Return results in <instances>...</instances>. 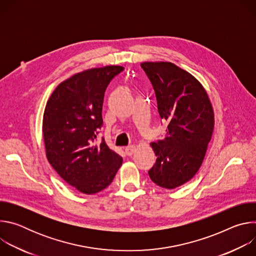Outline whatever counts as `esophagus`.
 Here are the masks:
<instances>
[{"instance_id":"1","label":"esophagus","mask_w":256,"mask_h":256,"mask_svg":"<svg viewBox=\"0 0 256 256\" xmlns=\"http://www.w3.org/2000/svg\"><path fill=\"white\" fill-rule=\"evenodd\" d=\"M136 147L134 144H132V146H128V147H126V153L128 156H132L134 152H136Z\"/></svg>"}]
</instances>
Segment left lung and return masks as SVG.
<instances>
[{
  "instance_id": "left-lung-1",
  "label": "left lung",
  "mask_w": 256,
  "mask_h": 256,
  "mask_svg": "<svg viewBox=\"0 0 256 256\" xmlns=\"http://www.w3.org/2000/svg\"><path fill=\"white\" fill-rule=\"evenodd\" d=\"M140 66L155 90L159 114L168 122L164 138L150 144L157 159L149 176L157 186L174 190L202 164L214 126L212 105L202 83L186 70L170 62Z\"/></svg>"
}]
</instances>
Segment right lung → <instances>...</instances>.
<instances>
[{"mask_svg":"<svg viewBox=\"0 0 256 256\" xmlns=\"http://www.w3.org/2000/svg\"><path fill=\"white\" fill-rule=\"evenodd\" d=\"M122 66H106L77 72L62 82L46 105L42 136L46 155L58 174L77 190L94 194L112 184L122 158L102 140L104 92Z\"/></svg>","mask_w":256,"mask_h":256,"instance_id":"obj_1","label":"right lung"}]
</instances>
